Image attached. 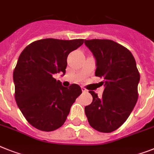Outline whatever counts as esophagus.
<instances>
[{
  "label": "esophagus",
  "instance_id": "34e87169",
  "mask_svg": "<svg viewBox=\"0 0 154 154\" xmlns=\"http://www.w3.org/2000/svg\"><path fill=\"white\" fill-rule=\"evenodd\" d=\"M82 92H83V93L88 92V91H87V90H86V89L85 88V87H82Z\"/></svg>",
  "mask_w": 154,
  "mask_h": 154
}]
</instances>
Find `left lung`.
<instances>
[{"label":"left lung","mask_w":154,"mask_h":154,"mask_svg":"<svg viewBox=\"0 0 154 154\" xmlns=\"http://www.w3.org/2000/svg\"><path fill=\"white\" fill-rule=\"evenodd\" d=\"M96 60L95 75L103 77L105 90L98 97L94 91L91 105L85 107L89 124L104 133L120 128L131 113L138 100L140 75L132 53L123 45L108 39L85 40Z\"/></svg>","instance_id":"left-lung-1"}]
</instances>
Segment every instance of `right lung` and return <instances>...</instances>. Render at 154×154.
<instances>
[{
    "mask_svg": "<svg viewBox=\"0 0 154 154\" xmlns=\"http://www.w3.org/2000/svg\"><path fill=\"white\" fill-rule=\"evenodd\" d=\"M83 41L41 39L20 55L13 72L15 98L24 117L37 129L52 131L60 128L82 94L79 85L64 87L53 75L65 74L68 54Z\"/></svg>",
    "mask_w": 154,
    "mask_h": 154,
    "instance_id": "1",
    "label": "right lung"
}]
</instances>
